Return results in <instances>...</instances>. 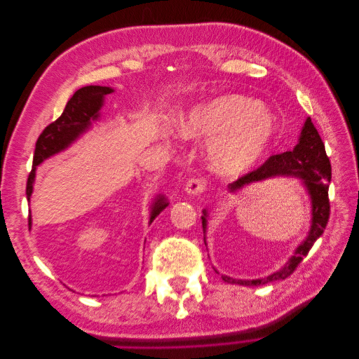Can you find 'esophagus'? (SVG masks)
Wrapping results in <instances>:
<instances>
[{
  "mask_svg": "<svg viewBox=\"0 0 359 359\" xmlns=\"http://www.w3.org/2000/svg\"><path fill=\"white\" fill-rule=\"evenodd\" d=\"M206 190V180L205 178H190L186 184V191L190 196H201Z\"/></svg>",
  "mask_w": 359,
  "mask_h": 359,
  "instance_id": "esophagus-1",
  "label": "esophagus"
}]
</instances>
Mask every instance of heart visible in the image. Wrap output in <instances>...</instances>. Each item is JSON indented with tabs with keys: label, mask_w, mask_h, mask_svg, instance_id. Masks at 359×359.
Returning a JSON list of instances; mask_svg holds the SVG:
<instances>
[{
	"label": "heart",
	"mask_w": 359,
	"mask_h": 359,
	"mask_svg": "<svg viewBox=\"0 0 359 359\" xmlns=\"http://www.w3.org/2000/svg\"><path fill=\"white\" fill-rule=\"evenodd\" d=\"M180 128L189 139H211L206 147L210 168L232 175L264 156L277 133V121L257 100L229 94L191 107Z\"/></svg>",
	"instance_id": "1"
}]
</instances>
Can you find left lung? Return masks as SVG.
Instances as JSON below:
<instances>
[{
    "label": "left lung",
    "instance_id": "obj_1",
    "mask_svg": "<svg viewBox=\"0 0 359 359\" xmlns=\"http://www.w3.org/2000/svg\"><path fill=\"white\" fill-rule=\"evenodd\" d=\"M278 175H293L302 180L304 186L307 187L309 194L311 198V229L309 232L307 240L295 250L289 262L281 268L277 273L271 274L265 278L257 280H233L231 277H224L223 280L227 283H238L243 286H262L276 280L287 278L293 271L298 268L310 252L313 244L316 243L318 238L323 233L325 227L330 220V198H328V182L331 181V163L325 153V145L320 139V135L311 123V119L307 118L306 124L301 132V137L298 145L292 151H286L283 154L271 156L264 165H260L257 169L252 170L243 175L240 180L235 181L231 190L241 189L245 184L262 181L266 178H273ZM203 231L206 227V211H203L202 217Z\"/></svg>",
    "mask_w": 359,
    "mask_h": 359
}]
</instances>
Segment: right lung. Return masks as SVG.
Wrapping results in <instances>:
<instances>
[{
	"label": "right lung",
	"mask_w": 359,
	"mask_h": 359,
	"mask_svg": "<svg viewBox=\"0 0 359 359\" xmlns=\"http://www.w3.org/2000/svg\"><path fill=\"white\" fill-rule=\"evenodd\" d=\"M114 90L109 86L90 85L78 90L72 99L67 102L61 116L55 121L50 123L36 142L34 160H32V169L27 181V199L29 201L32 193V184L36 178V168L43 160L60 153L64 148H67L73 140L82 135L86 128L91 126V121L99 118V111L103 106V99L106 94H111ZM168 206L165 198L158 196L151 210V219L153 223L156 217ZM31 224V219H28V226Z\"/></svg>",
	"instance_id": "right-lung-1"
}]
</instances>
